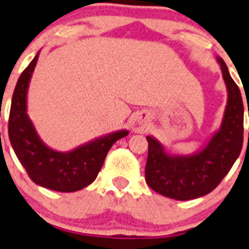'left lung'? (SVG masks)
I'll use <instances>...</instances> for the list:
<instances>
[{
    "instance_id": "obj_1",
    "label": "left lung",
    "mask_w": 249,
    "mask_h": 249,
    "mask_svg": "<svg viewBox=\"0 0 249 249\" xmlns=\"http://www.w3.org/2000/svg\"><path fill=\"white\" fill-rule=\"evenodd\" d=\"M228 100L219 129L199 150L175 153L148 135L145 181L150 189L175 200H191L212 192L227 176L243 145V100L225 62L216 58ZM249 116V111H248ZM249 138V134H248Z\"/></svg>"
}]
</instances>
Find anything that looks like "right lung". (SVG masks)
<instances>
[{"label":"right lung","instance_id":"add662e5","mask_svg":"<svg viewBox=\"0 0 249 249\" xmlns=\"http://www.w3.org/2000/svg\"><path fill=\"white\" fill-rule=\"evenodd\" d=\"M39 53L25 68L15 87L8 137L15 154L36 185L59 192L78 191L95 181L112 144L126 137L129 131H112L68 152L48 147L28 115V89Z\"/></svg>","mask_w":249,"mask_h":249}]
</instances>
